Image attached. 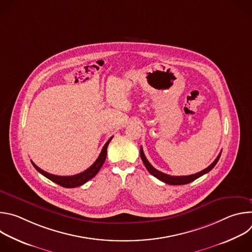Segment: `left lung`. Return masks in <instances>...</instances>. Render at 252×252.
Here are the masks:
<instances>
[{
	"instance_id": "obj_1",
	"label": "left lung",
	"mask_w": 252,
	"mask_h": 252,
	"mask_svg": "<svg viewBox=\"0 0 252 252\" xmlns=\"http://www.w3.org/2000/svg\"><path fill=\"white\" fill-rule=\"evenodd\" d=\"M220 155H221V153H220V155L218 156V158H215V160H214L208 167H206L205 169H203V170H201V171H199V172H197V173L190 174V175H185V176H173V175L165 174V173H163V172H161V171L156 169V168L149 162V160L147 159L145 154H143L142 148L140 147V158H141V159H142V162L145 163L147 169L149 170V172H150L151 174H153L154 176H156L157 178H158L159 181H161V182H163V183H165V184H167V185H170V186H182V185H187V184H189V183L195 181L196 178H198V177H200L201 175L207 173L208 171H210V170L215 166V164L218 163V161H219V159H220Z\"/></svg>"
}]
</instances>
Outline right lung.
I'll list each match as a JSON object with an SVG mask.
<instances>
[{
    "label": "right lung",
    "mask_w": 252,
    "mask_h": 252,
    "mask_svg": "<svg viewBox=\"0 0 252 252\" xmlns=\"http://www.w3.org/2000/svg\"><path fill=\"white\" fill-rule=\"evenodd\" d=\"M113 136L106 141L105 145L103 146L98 158H96V160L85 171L79 173V174H76V175H71V176H61V175H55V174H52V173H49L43 169H41L39 166L35 165L32 161V165L33 167L37 169L40 173H42L44 176H46L47 178H49L50 181L56 183L57 185L63 187V188H66V189H73V188H77V187H80V186H83L84 184H86L87 182H89L91 178L94 177L96 175V173L98 172V170L100 169V167L102 166L104 160H105V158H106V149H107V146H109L110 141L112 140Z\"/></svg>",
    "instance_id": "add662e5"
}]
</instances>
